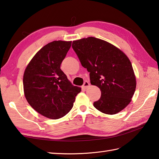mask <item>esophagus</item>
<instances>
[{
  "label": "esophagus",
  "instance_id": "esophagus-1",
  "mask_svg": "<svg viewBox=\"0 0 159 159\" xmlns=\"http://www.w3.org/2000/svg\"><path fill=\"white\" fill-rule=\"evenodd\" d=\"M89 85H90V83L88 81H85L83 83V88H85V89H87V87H89Z\"/></svg>",
  "mask_w": 159,
  "mask_h": 159
}]
</instances>
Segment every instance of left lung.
I'll use <instances>...</instances> for the list:
<instances>
[{"label": "left lung", "mask_w": 159, "mask_h": 159, "mask_svg": "<svg viewBox=\"0 0 159 159\" xmlns=\"http://www.w3.org/2000/svg\"><path fill=\"white\" fill-rule=\"evenodd\" d=\"M72 47L89 72L91 84L100 89L94 107L109 115L120 112L130 102L136 88L129 59L111 43L93 37L73 41Z\"/></svg>", "instance_id": "8db88e82"}]
</instances>
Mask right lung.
Masks as SVG:
<instances>
[{"label":"right lung","instance_id":"1","mask_svg":"<svg viewBox=\"0 0 159 159\" xmlns=\"http://www.w3.org/2000/svg\"><path fill=\"white\" fill-rule=\"evenodd\" d=\"M71 43L61 40L48 43L33 57L24 74L26 100L37 112L50 119L66 116L81 91L70 82L60 68Z\"/></svg>","mask_w":159,"mask_h":159}]
</instances>
